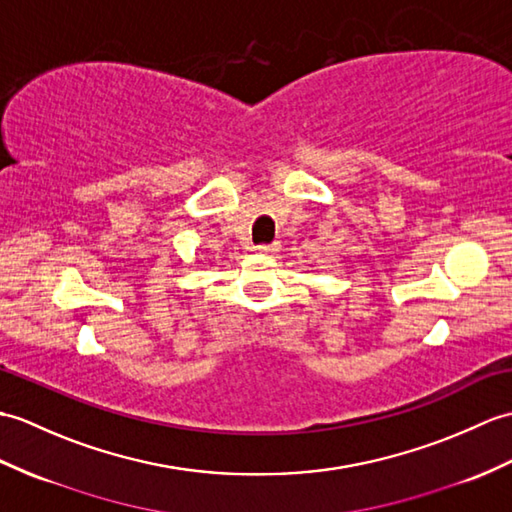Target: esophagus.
I'll return each instance as SVG.
<instances>
[{"instance_id": "esophagus-1", "label": "esophagus", "mask_w": 512, "mask_h": 512, "mask_svg": "<svg viewBox=\"0 0 512 512\" xmlns=\"http://www.w3.org/2000/svg\"><path fill=\"white\" fill-rule=\"evenodd\" d=\"M255 251L259 253V255H268V257H272V255H277L279 253V244H261V246H257Z\"/></svg>"}]
</instances>
